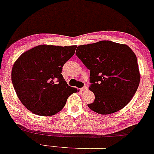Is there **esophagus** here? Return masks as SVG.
<instances>
[{
	"label": "esophagus",
	"instance_id": "34e87169",
	"mask_svg": "<svg viewBox=\"0 0 154 154\" xmlns=\"http://www.w3.org/2000/svg\"><path fill=\"white\" fill-rule=\"evenodd\" d=\"M88 87L85 86V87H83V88H81V90H82V91H87V90H88Z\"/></svg>",
	"mask_w": 154,
	"mask_h": 154
}]
</instances>
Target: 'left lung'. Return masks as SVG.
<instances>
[{"label":"left lung","instance_id":"8db88e82","mask_svg":"<svg viewBox=\"0 0 154 154\" xmlns=\"http://www.w3.org/2000/svg\"><path fill=\"white\" fill-rule=\"evenodd\" d=\"M76 54L90 69V91L95 101L88 106L101 115L116 112L131 100L140 83L135 53L126 44L100 41L77 47Z\"/></svg>","mask_w":154,"mask_h":154}]
</instances>
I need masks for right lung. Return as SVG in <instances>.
Wrapping results in <instances>:
<instances>
[{
	"mask_svg": "<svg viewBox=\"0 0 154 154\" xmlns=\"http://www.w3.org/2000/svg\"><path fill=\"white\" fill-rule=\"evenodd\" d=\"M77 46H36L17 59L11 72L12 83L20 101L33 113L57 114L77 88L69 87L62 75L65 63L75 54Z\"/></svg>",
	"mask_w": 154,
	"mask_h": 154,
	"instance_id": "1",
	"label": "right lung"
}]
</instances>
